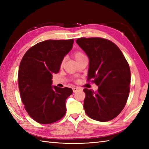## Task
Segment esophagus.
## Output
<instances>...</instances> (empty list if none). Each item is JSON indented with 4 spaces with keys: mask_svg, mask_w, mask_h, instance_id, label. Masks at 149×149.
I'll list each match as a JSON object with an SVG mask.
<instances>
[{
    "mask_svg": "<svg viewBox=\"0 0 149 149\" xmlns=\"http://www.w3.org/2000/svg\"><path fill=\"white\" fill-rule=\"evenodd\" d=\"M72 90H73V92L75 93V92H76V91H79L80 89H79V88H73Z\"/></svg>",
    "mask_w": 149,
    "mask_h": 149,
    "instance_id": "34e87169",
    "label": "esophagus"
}]
</instances>
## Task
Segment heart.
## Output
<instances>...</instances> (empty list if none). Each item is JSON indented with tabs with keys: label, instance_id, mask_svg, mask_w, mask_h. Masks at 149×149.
<instances>
[{
	"label": "heart",
	"instance_id": "b5f03b06",
	"mask_svg": "<svg viewBox=\"0 0 149 149\" xmlns=\"http://www.w3.org/2000/svg\"><path fill=\"white\" fill-rule=\"evenodd\" d=\"M74 56L75 57V59H76V61H79L80 59H83L84 58H85L86 57V56H85V54H84L83 52L81 51V50H77V51H75L74 53ZM65 58H63L62 59V61L61 62V64H60V65H61V66H63V65H64V63H65Z\"/></svg>",
	"mask_w": 149,
	"mask_h": 149
}]
</instances>
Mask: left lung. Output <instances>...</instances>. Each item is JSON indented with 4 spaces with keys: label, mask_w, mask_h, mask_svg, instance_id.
<instances>
[{
    "label": "left lung",
    "mask_w": 149,
    "mask_h": 149,
    "mask_svg": "<svg viewBox=\"0 0 149 149\" xmlns=\"http://www.w3.org/2000/svg\"><path fill=\"white\" fill-rule=\"evenodd\" d=\"M76 42L90 59L88 81L98 86L84 88V109L95 120L107 122L121 113L130 91L131 71L127 60L115 43L102 38H80Z\"/></svg>",
    "instance_id": "obj_1"
}]
</instances>
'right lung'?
<instances>
[{
	"mask_svg": "<svg viewBox=\"0 0 149 149\" xmlns=\"http://www.w3.org/2000/svg\"><path fill=\"white\" fill-rule=\"evenodd\" d=\"M74 39L48 40L36 44L25 53L18 69L21 100L29 115L42 124L58 121L66 113L65 102L72 95L69 88L52 86V74L58 73Z\"/></svg>",
	"mask_w": 149,
	"mask_h": 149,
	"instance_id": "1",
	"label": "right lung"
}]
</instances>
